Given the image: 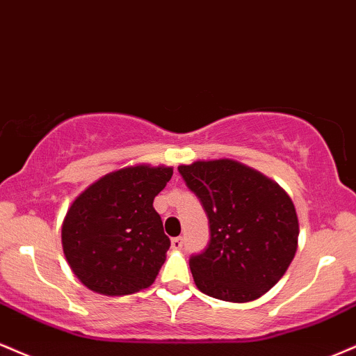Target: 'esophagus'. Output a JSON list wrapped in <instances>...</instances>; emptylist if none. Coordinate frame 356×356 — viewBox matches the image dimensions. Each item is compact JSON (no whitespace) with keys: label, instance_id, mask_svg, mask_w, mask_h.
I'll list each match as a JSON object with an SVG mask.
<instances>
[{"label":"esophagus","instance_id":"obj_1","mask_svg":"<svg viewBox=\"0 0 356 356\" xmlns=\"http://www.w3.org/2000/svg\"><path fill=\"white\" fill-rule=\"evenodd\" d=\"M181 246H183V238L181 236H177V238H173V240H171V248H173V250H181Z\"/></svg>","mask_w":356,"mask_h":356}]
</instances>
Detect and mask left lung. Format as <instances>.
<instances>
[{
  "mask_svg": "<svg viewBox=\"0 0 356 356\" xmlns=\"http://www.w3.org/2000/svg\"><path fill=\"white\" fill-rule=\"evenodd\" d=\"M210 223V243L190 258L200 291L223 302L260 298L278 283L298 246V216L273 179L233 160L179 165Z\"/></svg>",
  "mask_w": 356,
  "mask_h": 356,
  "instance_id": "8db88e82",
  "label": "left lung"
}]
</instances>
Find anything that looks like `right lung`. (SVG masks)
I'll return each mask as SVG.
<instances>
[{
    "mask_svg": "<svg viewBox=\"0 0 356 356\" xmlns=\"http://www.w3.org/2000/svg\"><path fill=\"white\" fill-rule=\"evenodd\" d=\"M171 175V166H127L104 175L71 203L61 227L63 252L86 288L123 296L154 282L170 238L153 200Z\"/></svg>",
    "mask_w": 356,
    "mask_h": 356,
    "instance_id": "right-lung-1",
    "label": "right lung"
}]
</instances>
